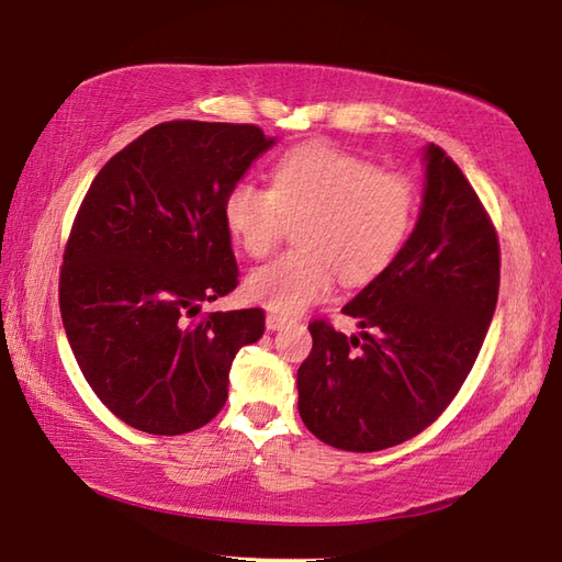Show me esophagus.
<instances>
[{"mask_svg": "<svg viewBox=\"0 0 562 562\" xmlns=\"http://www.w3.org/2000/svg\"><path fill=\"white\" fill-rule=\"evenodd\" d=\"M289 323V317H283V315H277V313H269L267 315V330H281V327Z\"/></svg>", "mask_w": 562, "mask_h": 562, "instance_id": "obj_1", "label": "esophagus"}]
</instances>
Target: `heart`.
Instances as JSON below:
<instances>
[{
  "instance_id": "b5f03b06",
  "label": "heart",
  "mask_w": 562,
  "mask_h": 562,
  "mask_svg": "<svg viewBox=\"0 0 562 562\" xmlns=\"http://www.w3.org/2000/svg\"><path fill=\"white\" fill-rule=\"evenodd\" d=\"M418 215L406 176L325 144H301L271 168V188L241 178L227 190L222 217L235 245L263 259L299 225V251L249 273L247 295L293 315L330 295L337 273L349 285L391 267Z\"/></svg>"
}]
</instances>
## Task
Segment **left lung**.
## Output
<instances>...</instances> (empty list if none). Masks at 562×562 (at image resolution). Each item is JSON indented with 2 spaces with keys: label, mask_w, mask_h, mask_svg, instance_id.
<instances>
[{
  "label": "left lung",
  "mask_w": 562,
  "mask_h": 562,
  "mask_svg": "<svg viewBox=\"0 0 562 562\" xmlns=\"http://www.w3.org/2000/svg\"><path fill=\"white\" fill-rule=\"evenodd\" d=\"M499 237L460 166L430 144L416 229L342 313L364 333L313 321L299 413L347 452L406 442L438 420L477 359L499 299Z\"/></svg>",
  "instance_id": "left-lung-1"
}]
</instances>
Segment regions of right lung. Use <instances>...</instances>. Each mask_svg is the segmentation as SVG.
<instances>
[{"mask_svg":"<svg viewBox=\"0 0 562 562\" xmlns=\"http://www.w3.org/2000/svg\"><path fill=\"white\" fill-rule=\"evenodd\" d=\"M273 139L257 124L161 122L94 176L60 267V317L90 389L116 418L183 436L227 401L232 359L263 311L200 313L237 289L222 203Z\"/></svg>","mask_w":562,"mask_h":562,"instance_id":"add662e5","label":"right lung"}]
</instances>
